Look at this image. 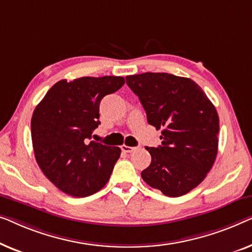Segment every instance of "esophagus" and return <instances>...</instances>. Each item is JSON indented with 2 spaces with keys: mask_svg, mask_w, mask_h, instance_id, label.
I'll return each mask as SVG.
<instances>
[{
  "mask_svg": "<svg viewBox=\"0 0 252 252\" xmlns=\"http://www.w3.org/2000/svg\"><path fill=\"white\" fill-rule=\"evenodd\" d=\"M121 150L123 153H132L133 151L137 150V147H131V146H126V145H122Z\"/></svg>",
  "mask_w": 252,
  "mask_h": 252,
  "instance_id": "esophagus-1",
  "label": "esophagus"
}]
</instances>
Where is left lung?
Here are the masks:
<instances>
[{"mask_svg":"<svg viewBox=\"0 0 252 252\" xmlns=\"http://www.w3.org/2000/svg\"><path fill=\"white\" fill-rule=\"evenodd\" d=\"M151 126L162 129L160 146L146 147L152 161L144 182L170 197L185 195L202 183L218 152L219 118L201 87L168 73L126 76Z\"/></svg>","mask_w":252,"mask_h":252,"instance_id":"obj_1","label":"left lung"}]
</instances>
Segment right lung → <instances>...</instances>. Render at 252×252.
Masks as SVG:
<instances>
[{
    "label": "right lung",
    "mask_w": 252,
    "mask_h": 252,
    "mask_svg": "<svg viewBox=\"0 0 252 252\" xmlns=\"http://www.w3.org/2000/svg\"><path fill=\"white\" fill-rule=\"evenodd\" d=\"M123 84L121 76L62 80L34 109L31 129L35 158L62 192L86 197L108 182L121 150L95 143L91 134L100 125L101 99Z\"/></svg>",
    "instance_id": "add662e5"
}]
</instances>
